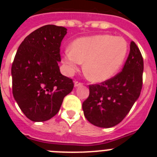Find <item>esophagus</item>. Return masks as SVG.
Segmentation results:
<instances>
[{
  "label": "esophagus",
  "mask_w": 157,
  "mask_h": 157,
  "mask_svg": "<svg viewBox=\"0 0 157 157\" xmlns=\"http://www.w3.org/2000/svg\"><path fill=\"white\" fill-rule=\"evenodd\" d=\"M82 85V83L79 82H75V87H78V86H81Z\"/></svg>",
  "instance_id": "esophagus-1"
}]
</instances>
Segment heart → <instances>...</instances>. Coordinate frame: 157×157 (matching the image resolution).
Masks as SVG:
<instances>
[{
  "label": "heart",
  "mask_w": 157,
  "mask_h": 157,
  "mask_svg": "<svg viewBox=\"0 0 157 157\" xmlns=\"http://www.w3.org/2000/svg\"><path fill=\"white\" fill-rule=\"evenodd\" d=\"M128 45L122 37L99 34L80 37L64 52L66 71L72 75L84 63V72L90 81L101 82L110 79L125 60Z\"/></svg>",
  "instance_id": "b5f03b06"
}]
</instances>
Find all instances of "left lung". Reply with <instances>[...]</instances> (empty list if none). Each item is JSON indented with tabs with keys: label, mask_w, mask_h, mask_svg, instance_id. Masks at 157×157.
<instances>
[{
	"label": "left lung",
	"mask_w": 157,
	"mask_h": 157,
	"mask_svg": "<svg viewBox=\"0 0 157 157\" xmlns=\"http://www.w3.org/2000/svg\"><path fill=\"white\" fill-rule=\"evenodd\" d=\"M143 58L134 41L123 71L100 84L90 85V95L82 103L84 116L93 125L109 128L126 117L142 88Z\"/></svg>",
	"instance_id": "8db88e82"
}]
</instances>
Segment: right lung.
I'll use <instances>...</instances> for the list:
<instances>
[{"label":"right lung","mask_w":157,"mask_h":157,"mask_svg":"<svg viewBox=\"0 0 157 157\" xmlns=\"http://www.w3.org/2000/svg\"><path fill=\"white\" fill-rule=\"evenodd\" d=\"M66 34L65 27L45 25L25 37L16 52L12 66V94L31 121L50 120L73 90L72 79L60 73L58 65Z\"/></svg>","instance_id":"right-lung-1"}]
</instances>
